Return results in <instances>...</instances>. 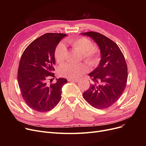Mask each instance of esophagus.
Instances as JSON below:
<instances>
[{
    "instance_id": "34e87169",
    "label": "esophagus",
    "mask_w": 146,
    "mask_h": 146,
    "mask_svg": "<svg viewBox=\"0 0 146 146\" xmlns=\"http://www.w3.org/2000/svg\"><path fill=\"white\" fill-rule=\"evenodd\" d=\"M79 79H68V81H70V82H79Z\"/></svg>"
}]
</instances>
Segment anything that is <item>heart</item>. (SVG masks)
<instances>
[{
    "label": "heart",
    "instance_id": "heart-1",
    "mask_svg": "<svg viewBox=\"0 0 146 146\" xmlns=\"http://www.w3.org/2000/svg\"><path fill=\"white\" fill-rule=\"evenodd\" d=\"M68 44L72 48L81 54L91 66H96L101 60L100 50L98 47H94L92 41L87 38H74L67 41ZM67 54V48L64 44L61 42L58 44L55 50L54 57L57 62L61 64L64 62ZM89 71L88 66L84 64H73L67 63L61 66L60 68V74L68 79H78L83 74Z\"/></svg>",
    "mask_w": 146,
    "mask_h": 146
}]
</instances>
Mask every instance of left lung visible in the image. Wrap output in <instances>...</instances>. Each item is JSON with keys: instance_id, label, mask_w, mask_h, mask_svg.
I'll return each instance as SVG.
<instances>
[{"instance_id": "1", "label": "left lung", "mask_w": 146, "mask_h": 146, "mask_svg": "<svg viewBox=\"0 0 146 146\" xmlns=\"http://www.w3.org/2000/svg\"><path fill=\"white\" fill-rule=\"evenodd\" d=\"M90 36L100 49L101 59L89 76L93 82L83 94L85 101L97 109H105L115 103L126 87L127 66L123 54L116 43L96 32L81 33Z\"/></svg>"}]
</instances>
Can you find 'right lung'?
<instances>
[{
	"instance_id": "add662e5",
	"label": "right lung",
	"mask_w": 146,
	"mask_h": 146,
	"mask_svg": "<svg viewBox=\"0 0 146 146\" xmlns=\"http://www.w3.org/2000/svg\"><path fill=\"white\" fill-rule=\"evenodd\" d=\"M65 34L47 33L33 41L23 52L19 64L18 82L23 99L33 110L47 112L58 104L61 89L67 83L64 78H55V50ZM54 79V78H53Z\"/></svg>"
}]
</instances>
